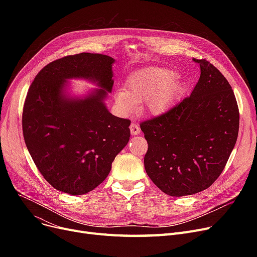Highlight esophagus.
Returning a JSON list of instances; mask_svg holds the SVG:
<instances>
[{"instance_id": "esophagus-1", "label": "esophagus", "mask_w": 257, "mask_h": 257, "mask_svg": "<svg viewBox=\"0 0 257 257\" xmlns=\"http://www.w3.org/2000/svg\"><path fill=\"white\" fill-rule=\"evenodd\" d=\"M130 131H131L132 136H138V134H140V132H141V128H140V126L138 124L132 123L130 125Z\"/></svg>"}]
</instances>
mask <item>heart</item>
Returning <instances> with one entry per match:
<instances>
[{
	"label": "heart",
	"mask_w": 257,
	"mask_h": 257,
	"mask_svg": "<svg viewBox=\"0 0 257 257\" xmlns=\"http://www.w3.org/2000/svg\"><path fill=\"white\" fill-rule=\"evenodd\" d=\"M181 92L182 83L176 72L150 66L134 72L124 89L115 91L114 100L119 111L126 115L136 111L139 103L144 102L152 114L163 115L172 109Z\"/></svg>",
	"instance_id": "obj_1"
}]
</instances>
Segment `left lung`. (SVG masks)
Segmentation results:
<instances>
[{
    "mask_svg": "<svg viewBox=\"0 0 257 257\" xmlns=\"http://www.w3.org/2000/svg\"><path fill=\"white\" fill-rule=\"evenodd\" d=\"M193 60L201 74L191 96L141 123L148 142L146 172L173 197L202 192L217 180L238 134L239 112L230 84L207 60Z\"/></svg>",
    "mask_w": 257,
    "mask_h": 257,
    "instance_id": "1",
    "label": "left lung"
}]
</instances>
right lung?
Here are the masks:
<instances>
[{"label":"right lung","mask_w":257,"mask_h":257,"mask_svg":"<svg viewBox=\"0 0 257 257\" xmlns=\"http://www.w3.org/2000/svg\"><path fill=\"white\" fill-rule=\"evenodd\" d=\"M114 59L80 53L52 61L29 87L23 109L24 139L35 166L57 191L84 195L108 176L130 138V123L108 111ZM69 78H85L100 88L83 98L66 92Z\"/></svg>","instance_id":"add662e5"}]
</instances>
